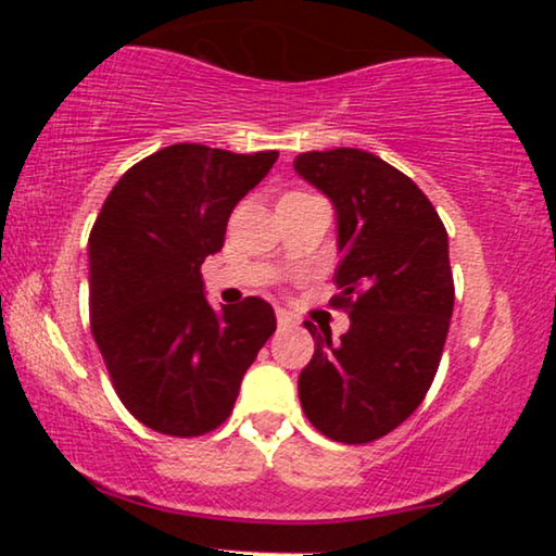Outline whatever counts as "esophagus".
<instances>
[{
  "label": "esophagus",
  "instance_id": "obj_1",
  "mask_svg": "<svg viewBox=\"0 0 556 556\" xmlns=\"http://www.w3.org/2000/svg\"><path fill=\"white\" fill-rule=\"evenodd\" d=\"M277 324H279V329H287V327H295V316L292 314H287V311H277Z\"/></svg>",
  "mask_w": 556,
  "mask_h": 556
}]
</instances>
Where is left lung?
Masks as SVG:
<instances>
[{"label":"left lung","instance_id":"1","mask_svg":"<svg viewBox=\"0 0 556 556\" xmlns=\"http://www.w3.org/2000/svg\"><path fill=\"white\" fill-rule=\"evenodd\" d=\"M295 172L331 198L340 227V340L305 321L316 350L298 392L316 431L342 444L387 437L424 402L450 331V242L424 190L361 149L308 151Z\"/></svg>","mask_w":556,"mask_h":556}]
</instances>
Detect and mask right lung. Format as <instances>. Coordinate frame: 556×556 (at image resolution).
Here are the masks:
<instances>
[{"label": "right lung", "instance_id": "obj_1", "mask_svg": "<svg viewBox=\"0 0 556 556\" xmlns=\"http://www.w3.org/2000/svg\"><path fill=\"white\" fill-rule=\"evenodd\" d=\"M277 156L167 146L132 164L96 216L91 334L117 397L149 429L190 439L225 424L242 376L277 329L266 300L216 314L201 282L232 208Z\"/></svg>", "mask_w": 556, "mask_h": 556}]
</instances>
